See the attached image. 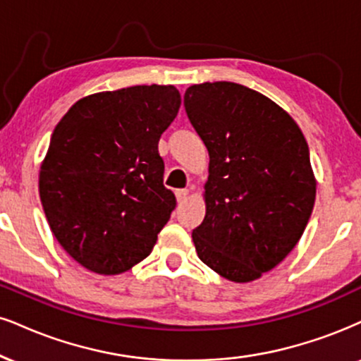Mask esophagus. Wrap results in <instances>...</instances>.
I'll list each match as a JSON object with an SVG mask.
<instances>
[{
    "instance_id": "esophagus-1",
    "label": "esophagus",
    "mask_w": 361,
    "mask_h": 361,
    "mask_svg": "<svg viewBox=\"0 0 361 361\" xmlns=\"http://www.w3.org/2000/svg\"><path fill=\"white\" fill-rule=\"evenodd\" d=\"M188 195H189V190L188 189L176 190V197H177V201H179V202H184L185 199H188Z\"/></svg>"
}]
</instances>
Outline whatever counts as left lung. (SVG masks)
Listing matches in <instances>:
<instances>
[{
	"mask_svg": "<svg viewBox=\"0 0 361 361\" xmlns=\"http://www.w3.org/2000/svg\"><path fill=\"white\" fill-rule=\"evenodd\" d=\"M184 105L209 150L199 259L234 283L259 279L296 246L317 197L306 139L286 110L233 82L192 85Z\"/></svg>",
	"mask_w": 361,
	"mask_h": 361,
	"instance_id": "1",
	"label": "left lung"
}]
</instances>
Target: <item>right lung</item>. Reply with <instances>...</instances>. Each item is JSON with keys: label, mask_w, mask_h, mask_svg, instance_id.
Instances as JSON below:
<instances>
[{"label": "right lung", "mask_w": 361, "mask_h": 361, "mask_svg": "<svg viewBox=\"0 0 361 361\" xmlns=\"http://www.w3.org/2000/svg\"><path fill=\"white\" fill-rule=\"evenodd\" d=\"M173 85H137L83 97L61 117L38 176L60 246L97 274L145 259L176 207L164 188L159 139L177 117Z\"/></svg>", "instance_id": "obj_1"}]
</instances>
